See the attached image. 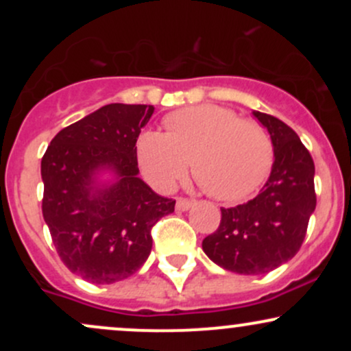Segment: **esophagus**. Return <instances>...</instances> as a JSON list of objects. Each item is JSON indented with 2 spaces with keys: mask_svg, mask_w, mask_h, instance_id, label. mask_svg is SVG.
I'll use <instances>...</instances> for the list:
<instances>
[{
  "mask_svg": "<svg viewBox=\"0 0 351 351\" xmlns=\"http://www.w3.org/2000/svg\"><path fill=\"white\" fill-rule=\"evenodd\" d=\"M193 206V199H188V198H178L176 199V209L178 211H186Z\"/></svg>",
  "mask_w": 351,
  "mask_h": 351,
  "instance_id": "esophagus-1",
  "label": "esophagus"
}]
</instances>
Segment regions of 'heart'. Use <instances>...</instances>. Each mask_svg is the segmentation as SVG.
Returning <instances> with one entry per match:
<instances>
[{
  "label": "heart",
  "mask_w": 351,
  "mask_h": 351,
  "mask_svg": "<svg viewBox=\"0 0 351 351\" xmlns=\"http://www.w3.org/2000/svg\"><path fill=\"white\" fill-rule=\"evenodd\" d=\"M167 134L147 130L136 140V160L152 186L168 191L193 175L213 198L241 201L267 178L274 147L263 125L221 106H196L165 119Z\"/></svg>",
  "instance_id": "heart-1"
}]
</instances>
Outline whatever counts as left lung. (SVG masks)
Instances as JSON below:
<instances>
[{
	"instance_id": "left-lung-1",
	"label": "left lung",
	"mask_w": 351,
	"mask_h": 351,
	"mask_svg": "<svg viewBox=\"0 0 351 351\" xmlns=\"http://www.w3.org/2000/svg\"><path fill=\"white\" fill-rule=\"evenodd\" d=\"M274 145L271 176L256 198L221 208V223L203 239L213 263L231 272L259 276L299 252L317 206L315 165L299 135L276 117L254 112Z\"/></svg>"
}]
</instances>
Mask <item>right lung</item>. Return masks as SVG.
I'll return each instance as SVG.
<instances>
[{
  "instance_id": "right-lung-1",
  "label": "right lung",
  "mask_w": 351,
  "mask_h": 351,
  "mask_svg": "<svg viewBox=\"0 0 351 351\" xmlns=\"http://www.w3.org/2000/svg\"><path fill=\"white\" fill-rule=\"evenodd\" d=\"M153 106L108 104L62 128L41 162L43 216L64 265L92 284H114L142 267L152 251V228L175 211L138 178L136 138ZM108 167L110 187L94 189Z\"/></svg>"
}]
</instances>
